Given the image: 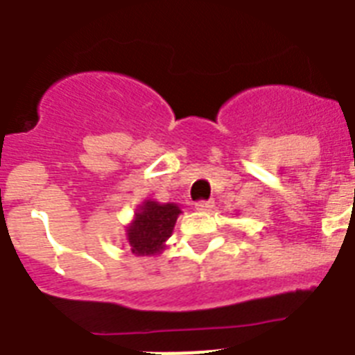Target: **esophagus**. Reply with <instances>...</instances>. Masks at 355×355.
<instances>
[{"label":"esophagus","instance_id":"esophagus-1","mask_svg":"<svg viewBox=\"0 0 355 355\" xmlns=\"http://www.w3.org/2000/svg\"><path fill=\"white\" fill-rule=\"evenodd\" d=\"M214 207V202L213 200H198L195 204V209L196 211H211Z\"/></svg>","mask_w":355,"mask_h":355}]
</instances>
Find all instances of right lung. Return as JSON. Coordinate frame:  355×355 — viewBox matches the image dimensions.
I'll use <instances>...</instances> for the list:
<instances>
[{"instance_id": "add662e5", "label": "right lung", "mask_w": 355, "mask_h": 355, "mask_svg": "<svg viewBox=\"0 0 355 355\" xmlns=\"http://www.w3.org/2000/svg\"><path fill=\"white\" fill-rule=\"evenodd\" d=\"M177 204H159L146 200L139 205L135 218L126 227V240L137 256H153L164 251L166 240L171 236L178 214Z\"/></svg>"}]
</instances>
